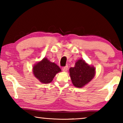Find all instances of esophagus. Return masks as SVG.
<instances>
[{"mask_svg": "<svg viewBox=\"0 0 123 123\" xmlns=\"http://www.w3.org/2000/svg\"><path fill=\"white\" fill-rule=\"evenodd\" d=\"M67 70H68V66H67L62 67V70H63V72H66Z\"/></svg>", "mask_w": 123, "mask_h": 123, "instance_id": "34e87169", "label": "esophagus"}]
</instances>
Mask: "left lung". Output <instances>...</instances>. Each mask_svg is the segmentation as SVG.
<instances>
[{
	"label": "left lung",
	"instance_id": "1",
	"mask_svg": "<svg viewBox=\"0 0 123 123\" xmlns=\"http://www.w3.org/2000/svg\"><path fill=\"white\" fill-rule=\"evenodd\" d=\"M70 76L74 86L81 88L92 80L95 74V68L89 66L84 60H78L74 67L69 69Z\"/></svg>",
	"mask_w": 123,
	"mask_h": 123
}]
</instances>
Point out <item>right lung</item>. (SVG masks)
Instances as JSON below:
<instances>
[{
    "label": "right lung",
    "instance_id": "obj_1",
    "mask_svg": "<svg viewBox=\"0 0 123 123\" xmlns=\"http://www.w3.org/2000/svg\"><path fill=\"white\" fill-rule=\"evenodd\" d=\"M60 72L61 70L59 67L54 62H51L46 57L33 67L35 76L43 84L51 82L56 74Z\"/></svg>",
    "mask_w": 123,
    "mask_h": 123
}]
</instances>
